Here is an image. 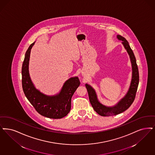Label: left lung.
I'll return each mask as SVG.
<instances>
[{
    "instance_id": "left-lung-1",
    "label": "left lung",
    "mask_w": 155,
    "mask_h": 155,
    "mask_svg": "<svg viewBox=\"0 0 155 155\" xmlns=\"http://www.w3.org/2000/svg\"><path fill=\"white\" fill-rule=\"evenodd\" d=\"M117 38L119 40L122 41V44H124L125 49L127 50L129 55L130 56L132 65V80L129 90L126 95L115 106L113 107H105L100 103L97 98L96 92L93 88L90 85L86 84V87L89 95V99L91 105L92 106L94 110L99 115L103 117L116 115L128 109L135 99L137 91L139 84V72L134 54L131 49L128 41L124 37H122L120 35H118Z\"/></svg>"
}]
</instances>
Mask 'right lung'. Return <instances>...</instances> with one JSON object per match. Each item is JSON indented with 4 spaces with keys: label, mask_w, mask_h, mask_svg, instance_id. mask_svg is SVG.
<instances>
[{
    "label": "right lung",
    "mask_w": 155,
    "mask_h": 155,
    "mask_svg": "<svg viewBox=\"0 0 155 155\" xmlns=\"http://www.w3.org/2000/svg\"><path fill=\"white\" fill-rule=\"evenodd\" d=\"M31 44L26 52L22 68V85L25 96L36 111L44 117L51 119H61L66 117L71 109V100L77 88L80 85L78 77L71 78L66 81L60 93L56 96H47L35 87L29 77L28 66Z\"/></svg>",
    "instance_id": "1"
}]
</instances>
